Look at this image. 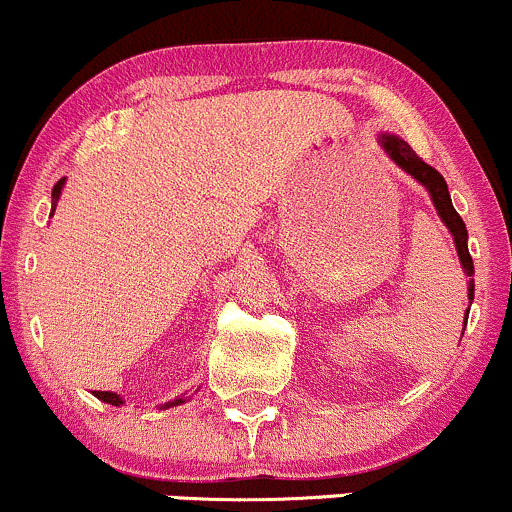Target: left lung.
I'll return each mask as SVG.
<instances>
[{
    "label": "left lung",
    "instance_id": "obj_1",
    "mask_svg": "<svg viewBox=\"0 0 512 512\" xmlns=\"http://www.w3.org/2000/svg\"><path fill=\"white\" fill-rule=\"evenodd\" d=\"M381 145H384L386 153L391 155V160L396 162L398 167H403V170H406L408 174H413V177L418 179L423 187H428L432 201H435L437 213H440V218L445 221V226L452 230L454 245H457V255H459V260H462L464 272L471 277V274H474V262H471L469 247H466V226H464L462 216L454 211L452 199H449V189H447L445 177H442L435 167H430L423 157L415 155V150L406 143V140H401L396 136H384L381 138ZM469 299H474V279L469 282ZM464 325H466V320H464Z\"/></svg>",
    "mask_w": 512,
    "mask_h": 512
}]
</instances>
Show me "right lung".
<instances>
[{"label": "right lung", "mask_w": 512, "mask_h": 512, "mask_svg": "<svg viewBox=\"0 0 512 512\" xmlns=\"http://www.w3.org/2000/svg\"><path fill=\"white\" fill-rule=\"evenodd\" d=\"M63 182H65V179H60V182L53 187V209H55V201H58V196H60V189H63ZM94 396H97L99 401L111 403V406H121V403H123L121 398L116 396V393H111V391H94ZM179 403H182V401L167 403V406H179Z\"/></svg>", "instance_id": "right-lung-1"}]
</instances>
